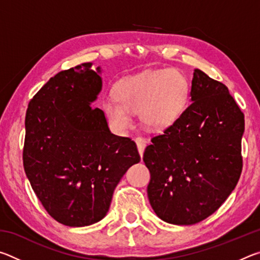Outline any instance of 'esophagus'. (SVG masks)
Returning a JSON list of instances; mask_svg holds the SVG:
<instances>
[{
    "label": "esophagus",
    "instance_id": "obj_1",
    "mask_svg": "<svg viewBox=\"0 0 260 260\" xmlns=\"http://www.w3.org/2000/svg\"><path fill=\"white\" fill-rule=\"evenodd\" d=\"M135 142L138 144V149H139V152L141 157L143 155V151H144V148L147 146V140L142 138V136H138V138H135Z\"/></svg>",
    "mask_w": 260,
    "mask_h": 260
}]
</instances>
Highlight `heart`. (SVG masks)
<instances>
[{"label": "heart", "mask_w": 260, "mask_h": 260, "mask_svg": "<svg viewBox=\"0 0 260 260\" xmlns=\"http://www.w3.org/2000/svg\"><path fill=\"white\" fill-rule=\"evenodd\" d=\"M117 98L104 102V111L116 128L131 126L129 113L152 128H162L181 116L187 107L189 85L181 73L171 69L152 70L118 83Z\"/></svg>", "instance_id": "b5f03b06"}]
</instances>
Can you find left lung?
I'll return each mask as SVG.
<instances>
[{
    "label": "left lung",
    "instance_id": "obj_1",
    "mask_svg": "<svg viewBox=\"0 0 260 260\" xmlns=\"http://www.w3.org/2000/svg\"><path fill=\"white\" fill-rule=\"evenodd\" d=\"M192 102L143 153L148 199L161 220L193 225L215 212L242 173L244 114L228 88L195 70Z\"/></svg>",
    "mask_w": 260,
    "mask_h": 260
}]
</instances>
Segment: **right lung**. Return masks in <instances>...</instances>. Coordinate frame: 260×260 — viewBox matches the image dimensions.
Returning a JSON list of instances; mask_svg holds the SVG:
<instances>
[{
  "label": "right lung",
  "mask_w": 260,
  "mask_h": 260,
  "mask_svg": "<svg viewBox=\"0 0 260 260\" xmlns=\"http://www.w3.org/2000/svg\"><path fill=\"white\" fill-rule=\"evenodd\" d=\"M90 63L64 70L29 101L23 164L48 214L70 227L102 220L114 188L141 157L133 140L110 132L90 103L102 87Z\"/></svg>",
  "instance_id": "1"
}]
</instances>
